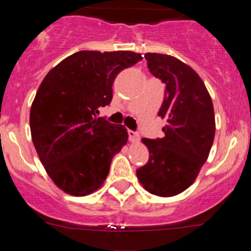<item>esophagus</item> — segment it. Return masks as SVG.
Returning <instances> with one entry per match:
<instances>
[{"label": "esophagus", "instance_id": "esophagus-1", "mask_svg": "<svg viewBox=\"0 0 251 251\" xmlns=\"http://www.w3.org/2000/svg\"><path fill=\"white\" fill-rule=\"evenodd\" d=\"M128 140H130V142H132V143H135V142L140 140V135L137 132H135V131L128 130Z\"/></svg>", "mask_w": 251, "mask_h": 251}]
</instances>
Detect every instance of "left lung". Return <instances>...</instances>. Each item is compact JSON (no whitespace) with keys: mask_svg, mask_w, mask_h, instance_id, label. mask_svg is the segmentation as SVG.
Listing matches in <instances>:
<instances>
[{"mask_svg":"<svg viewBox=\"0 0 251 251\" xmlns=\"http://www.w3.org/2000/svg\"><path fill=\"white\" fill-rule=\"evenodd\" d=\"M148 69L165 83V97L158 115L165 118L163 138L142 142L149 160L136 171L149 193L174 197L186 191L206 161L215 137V114L203 80L177 58L146 53Z\"/></svg>","mask_w":251,"mask_h":251,"instance_id":"left-lung-1","label":"left lung"}]
</instances>
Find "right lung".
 I'll list each match as a JSON object with an SVG mask.
<instances>
[{"mask_svg":"<svg viewBox=\"0 0 251 251\" xmlns=\"http://www.w3.org/2000/svg\"><path fill=\"white\" fill-rule=\"evenodd\" d=\"M130 50H80L45 76L30 110L32 143L48 176L70 196L97 191L113 156L127 143L125 126L97 118L110 104L121 70L140 62Z\"/></svg>","mask_w":251,"mask_h":251,"instance_id":"add662e5","label":"right lung"}]
</instances>
